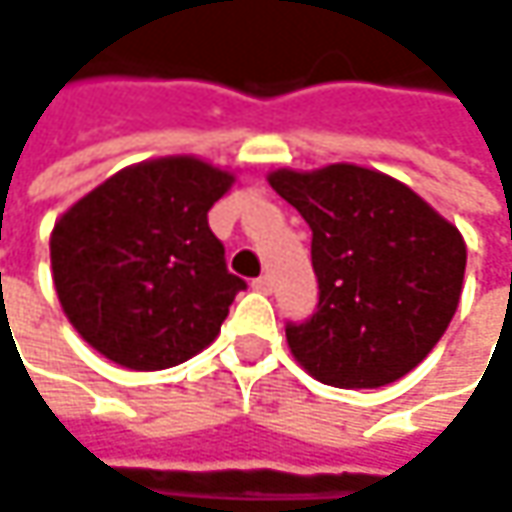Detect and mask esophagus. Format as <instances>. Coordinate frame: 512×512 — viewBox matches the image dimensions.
Wrapping results in <instances>:
<instances>
[{
    "instance_id": "34e87169",
    "label": "esophagus",
    "mask_w": 512,
    "mask_h": 512,
    "mask_svg": "<svg viewBox=\"0 0 512 512\" xmlns=\"http://www.w3.org/2000/svg\"><path fill=\"white\" fill-rule=\"evenodd\" d=\"M253 288H256L259 294H270V291H273V279H270V276H259V279H253Z\"/></svg>"
}]
</instances>
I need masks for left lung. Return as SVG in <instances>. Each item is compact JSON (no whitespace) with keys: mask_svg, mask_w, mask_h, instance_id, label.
I'll return each mask as SVG.
<instances>
[{"mask_svg":"<svg viewBox=\"0 0 512 512\" xmlns=\"http://www.w3.org/2000/svg\"><path fill=\"white\" fill-rule=\"evenodd\" d=\"M270 187L311 227L320 302L288 322L296 363L325 386L377 389L415 369L458 308L467 244L406 184L357 164L276 169Z\"/></svg>","mask_w":512,"mask_h":512,"instance_id":"8db88e82","label":"left lung"}]
</instances>
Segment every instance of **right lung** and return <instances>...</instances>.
<instances>
[{
  "instance_id": "right-lung-1",
  "label": "right lung",
  "mask_w": 512,
  "mask_h": 512,
  "mask_svg": "<svg viewBox=\"0 0 512 512\" xmlns=\"http://www.w3.org/2000/svg\"><path fill=\"white\" fill-rule=\"evenodd\" d=\"M233 175L192 155L126 167L57 218L51 273L68 322L123 369L178 366L213 343L244 279L207 213Z\"/></svg>"
}]
</instances>
